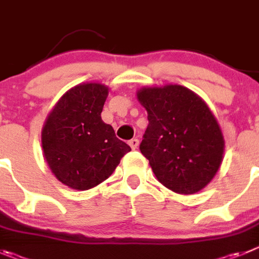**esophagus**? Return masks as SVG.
<instances>
[{"label": "esophagus", "mask_w": 259, "mask_h": 259, "mask_svg": "<svg viewBox=\"0 0 259 259\" xmlns=\"http://www.w3.org/2000/svg\"><path fill=\"white\" fill-rule=\"evenodd\" d=\"M129 144H130V147H132L133 150H135V148L138 147L139 141L137 138H133V139H130V141H129Z\"/></svg>", "instance_id": "1"}]
</instances>
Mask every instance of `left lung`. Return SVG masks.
Returning a JSON list of instances; mask_svg holds the SVG:
<instances>
[{"label": "left lung", "instance_id": "8db88e82", "mask_svg": "<svg viewBox=\"0 0 259 259\" xmlns=\"http://www.w3.org/2000/svg\"><path fill=\"white\" fill-rule=\"evenodd\" d=\"M138 99L148 113L139 150L156 178L174 192L202 190L220 169L225 150L210 109L181 85L144 88Z\"/></svg>", "mask_w": 259, "mask_h": 259}]
</instances>
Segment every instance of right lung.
Masks as SVG:
<instances>
[{
	"instance_id": "1",
	"label": "right lung",
	"mask_w": 259,
	"mask_h": 259,
	"mask_svg": "<svg viewBox=\"0 0 259 259\" xmlns=\"http://www.w3.org/2000/svg\"><path fill=\"white\" fill-rule=\"evenodd\" d=\"M108 90L81 83L60 98L42 129V148L51 171L74 190H89L108 178L132 151L101 117Z\"/></svg>"
}]
</instances>
